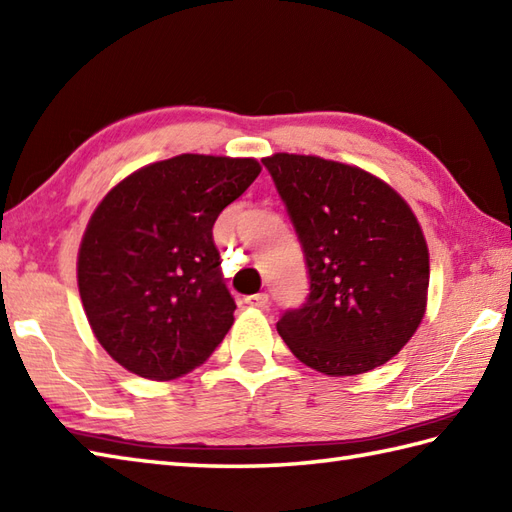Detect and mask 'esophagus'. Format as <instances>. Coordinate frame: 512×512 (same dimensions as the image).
<instances>
[{"label":"esophagus","mask_w":512,"mask_h":512,"mask_svg":"<svg viewBox=\"0 0 512 512\" xmlns=\"http://www.w3.org/2000/svg\"><path fill=\"white\" fill-rule=\"evenodd\" d=\"M244 301L253 308H266L268 306V295H266V292H257V295H248Z\"/></svg>","instance_id":"1"}]
</instances>
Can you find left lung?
I'll return each instance as SVG.
<instances>
[{"mask_svg": "<svg viewBox=\"0 0 512 512\" xmlns=\"http://www.w3.org/2000/svg\"><path fill=\"white\" fill-rule=\"evenodd\" d=\"M306 259V303L277 332L301 363L354 376L396 356L424 317L429 250L400 195L358 167L319 156L264 158Z\"/></svg>", "mask_w": 512, "mask_h": 512, "instance_id": "obj_1", "label": "left lung"}]
</instances>
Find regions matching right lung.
<instances>
[{
  "instance_id": "right-lung-1",
  "label": "right lung",
  "mask_w": 512,
  "mask_h": 512,
  "mask_svg": "<svg viewBox=\"0 0 512 512\" xmlns=\"http://www.w3.org/2000/svg\"><path fill=\"white\" fill-rule=\"evenodd\" d=\"M259 171L253 158L182 154L138 169L96 206L79 292L96 339L132 374L178 378L231 330L213 224Z\"/></svg>"
}]
</instances>
